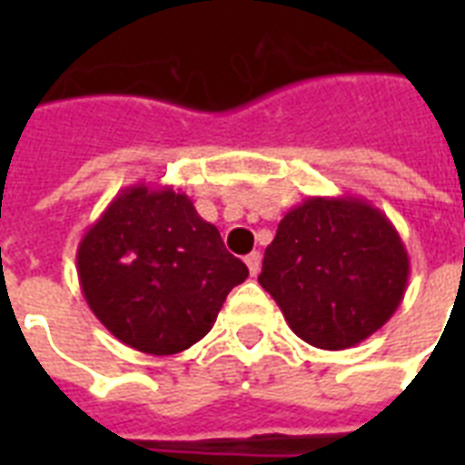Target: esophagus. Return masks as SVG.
<instances>
[{"instance_id":"esophagus-1","label":"esophagus","mask_w":465,"mask_h":465,"mask_svg":"<svg viewBox=\"0 0 465 465\" xmlns=\"http://www.w3.org/2000/svg\"><path fill=\"white\" fill-rule=\"evenodd\" d=\"M261 261H262V255L258 253V251H253V253L246 255V265H248V272H251V277H255L258 272H261Z\"/></svg>"}]
</instances>
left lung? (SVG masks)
Masks as SVG:
<instances>
[{
    "label": "left lung",
    "instance_id": "8db88e82",
    "mask_svg": "<svg viewBox=\"0 0 465 465\" xmlns=\"http://www.w3.org/2000/svg\"><path fill=\"white\" fill-rule=\"evenodd\" d=\"M411 258L391 219L361 197H309L265 248L258 282L299 338L345 350L374 335L403 302Z\"/></svg>",
    "mask_w": 465,
    "mask_h": 465
}]
</instances>
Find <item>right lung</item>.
I'll return each instance as SVG.
<instances>
[{"label": "right lung", "instance_id": "add662e5", "mask_svg": "<svg viewBox=\"0 0 465 465\" xmlns=\"http://www.w3.org/2000/svg\"><path fill=\"white\" fill-rule=\"evenodd\" d=\"M82 294L108 331L147 354H175L212 331L248 268L185 193L120 190L76 248Z\"/></svg>", "mask_w": 465, "mask_h": 465}]
</instances>
